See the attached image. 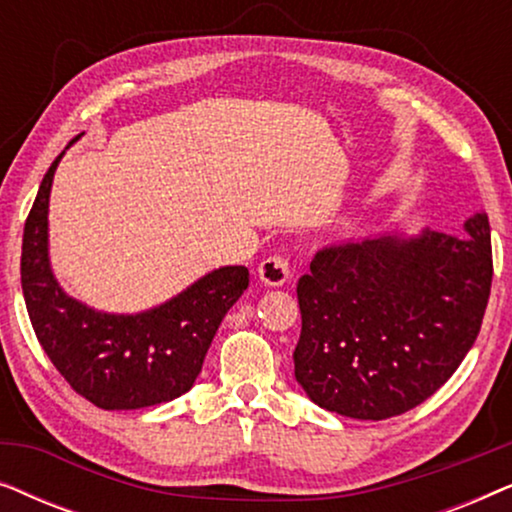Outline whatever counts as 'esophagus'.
Returning a JSON list of instances; mask_svg holds the SVG:
<instances>
[{
    "mask_svg": "<svg viewBox=\"0 0 512 512\" xmlns=\"http://www.w3.org/2000/svg\"><path fill=\"white\" fill-rule=\"evenodd\" d=\"M258 277H261V282L268 286H282L286 279L291 277L289 258L279 254L268 256L261 265H258Z\"/></svg>",
    "mask_w": 512,
    "mask_h": 512,
    "instance_id": "obj_1",
    "label": "esophagus"
}]
</instances>
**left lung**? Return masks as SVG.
Masks as SVG:
<instances>
[{"label":"left lung","mask_w":512,"mask_h":512,"mask_svg":"<svg viewBox=\"0 0 512 512\" xmlns=\"http://www.w3.org/2000/svg\"><path fill=\"white\" fill-rule=\"evenodd\" d=\"M466 230L426 228L314 254L296 289L303 328L293 366L319 408L380 422L450 380L478 338L494 272L487 214Z\"/></svg>","instance_id":"obj_1"}]
</instances>
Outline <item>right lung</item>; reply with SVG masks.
I'll use <instances>...</instances> for the list:
<instances>
[{
    "label": "right lung",
    "instance_id": "add662e5",
    "mask_svg": "<svg viewBox=\"0 0 512 512\" xmlns=\"http://www.w3.org/2000/svg\"><path fill=\"white\" fill-rule=\"evenodd\" d=\"M62 153L44 174L23 233L20 284L37 340L69 387L97 408L137 410L179 398L200 375L226 312L247 291L249 270L219 268L139 314L95 312L69 298L48 263V195Z\"/></svg>",
    "mask_w": 512,
    "mask_h": 512
}]
</instances>
